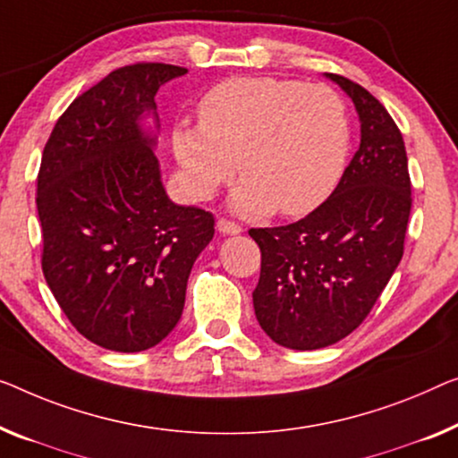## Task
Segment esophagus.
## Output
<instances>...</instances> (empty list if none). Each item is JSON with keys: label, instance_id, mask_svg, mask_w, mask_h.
Here are the masks:
<instances>
[{"label": "esophagus", "instance_id": "esophagus-1", "mask_svg": "<svg viewBox=\"0 0 458 458\" xmlns=\"http://www.w3.org/2000/svg\"><path fill=\"white\" fill-rule=\"evenodd\" d=\"M217 230L222 232V234H230V236H234V234H241L242 232V228L238 226L236 222H232V220H226V217H220V220H217Z\"/></svg>", "mask_w": 458, "mask_h": 458}]
</instances>
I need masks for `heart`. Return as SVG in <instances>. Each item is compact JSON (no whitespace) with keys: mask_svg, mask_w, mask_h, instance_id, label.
<instances>
[{"mask_svg":"<svg viewBox=\"0 0 458 458\" xmlns=\"http://www.w3.org/2000/svg\"><path fill=\"white\" fill-rule=\"evenodd\" d=\"M199 125L173 129L182 185L209 199L238 166L244 179L232 208L263 217L277 208L304 216L337 187L350 154L344 98L325 84L288 78H234L211 88L197 106Z\"/></svg>","mask_w":458,"mask_h":458,"instance_id":"1","label":"heart"}]
</instances>
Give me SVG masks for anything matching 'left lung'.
Segmentation results:
<instances>
[{
  "instance_id": "left-lung-1",
  "label": "left lung",
  "mask_w": 458,
  "mask_h": 458,
  "mask_svg": "<svg viewBox=\"0 0 458 458\" xmlns=\"http://www.w3.org/2000/svg\"><path fill=\"white\" fill-rule=\"evenodd\" d=\"M327 78L356 105L360 148L339 185L288 226L250 228L261 249L252 306L261 329L290 350H320L358 329L403 257L411 211L403 135L366 88Z\"/></svg>"
}]
</instances>
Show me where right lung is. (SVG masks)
Listing matches in <instances>:
<instances>
[{
	"label": "right lung",
	"instance_id": "right-lung-1",
	"mask_svg": "<svg viewBox=\"0 0 458 458\" xmlns=\"http://www.w3.org/2000/svg\"><path fill=\"white\" fill-rule=\"evenodd\" d=\"M168 64H131L72 102L45 143L37 179L43 273L92 344L143 352L174 329L191 267L214 238V216L176 206L162 187L156 119ZM158 123V119H156Z\"/></svg>",
	"mask_w": 458,
	"mask_h": 458
}]
</instances>
